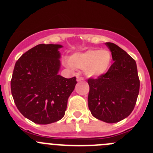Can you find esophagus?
Masks as SVG:
<instances>
[{"mask_svg": "<svg viewBox=\"0 0 153 153\" xmlns=\"http://www.w3.org/2000/svg\"><path fill=\"white\" fill-rule=\"evenodd\" d=\"M83 80H84V79H83V77H80V76H77V77H76V81H77V82H81V81Z\"/></svg>", "mask_w": 153, "mask_h": 153, "instance_id": "34e87169", "label": "esophagus"}]
</instances>
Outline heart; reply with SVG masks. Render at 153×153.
<instances>
[{
    "instance_id": "1",
    "label": "heart",
    "mask_w": 153,
    "mask_h": 153,
    "mask_svg": "<svg viewBox=\"0 0 153 153\" xmlns=\"http://www.w3.org/2000/svg\"><path fill=\"white\" fill-rule=\"evenodd\" d=\"M112 61L113 57L109 51L93 49L73 54L67 62V66L84 70L88 77L97 78L109 71Z\"/></svg>"
}]
</instances>
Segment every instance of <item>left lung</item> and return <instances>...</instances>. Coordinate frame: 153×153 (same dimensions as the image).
I'll return each instance as SVG.
<instances>
[{"label":"left lung","mask_w":153,"mask_h":153,"mask_svg":"<svg viewBox=\"0 0 153 153\" xmlns=\"http://www.w3.org/2000/svg\"><path fill=\"white\" fill-rule=\"evenodd\" d=\"M113 63L106 74L90 78L88 106L95 118L108 123L129 117L140 92L136 63L125 51L113 43H106Z\"/></svg>","instance_id":"left-lung-1"}]
</instances>
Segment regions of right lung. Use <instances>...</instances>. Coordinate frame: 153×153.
<instances>
[{
    "label": "right lung",
    "mask_w": 153,
    "mask_h": 153,
    "mask_svg": "<svg viewBox=\"0 0 153 153\" xmlns=\"http://www.w3.org/2000/svg\"><path fill=\"white\" fill-rule=\"evenodd\" d=\"M60 44H39L19 58L10 81L12 97L24 117L37 124L59 121L76 84V77H63Z\"/></svg>",
    "instance_id": "right-lung-1"
}]
</instances>
